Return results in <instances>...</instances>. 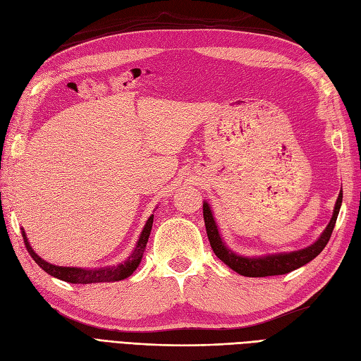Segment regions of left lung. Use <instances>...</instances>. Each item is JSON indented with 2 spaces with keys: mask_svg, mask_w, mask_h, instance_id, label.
Returning a JSON list of instances; mask_svg holds the SVG:
<instances>
[{
  "mask_svg": "<svg viewBox=\"0 0 361 361\" xmlns=\"http://www.w3.org/2000/svg\"><path fill=\"white\" fill-rule=\"evenodd\" d=\"M342 197L343 195L341 191V194H338V197H337L336 206H334V212H333L331 220L318 241L307 248L292 251V253L272 255V256L253 257V259L235 255L233 251L228 250L224 245V243L221 241L216 224L214 221L211 207L204 202L203 203V216H204L206 233H207V238H209V243H211V247L214 250L215 256L220 260H223L227 267H231L233 271H236L238 274L245 276V277H269V276L288 274V272L297 269L305 264H309V262L318 256L325 248V245L329 244L331 233H333V228L336 226L338 211H341Z\"/></svg>",
  "mask_w": 361,
  "mask_h": 361,
  "instance_id": "1",
  "label": "left lung"
}]
</instances>
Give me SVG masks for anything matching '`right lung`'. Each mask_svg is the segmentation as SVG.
I'll return each instance as SVG.
<instances>
[{"mask_svg":"<svg viewBox=\"0 0 361 361\" xmlns=\"http://www.w3.org/2000/svg\"><path fill=\"white\" fill-rule=\"evenodd\" d=\"M152 224H154V215H150V218L143 228V232H141V235H140V239H138L134 253L128 257L125 264H120V265H116L111 268H97V269H82V268L51 265V264H48V262L40 259L35 253V251H32V248L28 244L25 232H23V236H24L25 247L28 250L30 256L32 257V260H35L43 271L48 272L49 276L57 277V279H60L63 281H68V283H75V285H89V283L118 281V280H123L133 274V272L137 269V267L140 265L141 257H143V253H145L147 241H149V235L152 231Z\"/></svg>","mask_w":361,"mask_h":361,"instance_id":"right-lung-1","label":"right lung"}]
</instances>
